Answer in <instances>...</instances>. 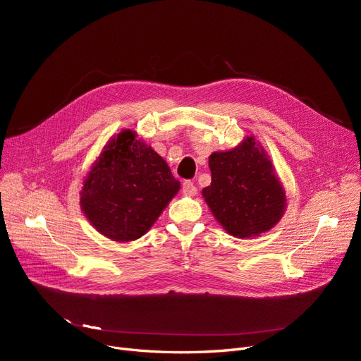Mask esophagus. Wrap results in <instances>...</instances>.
<instances>
[{"label":"esophagus","instance_id":"esophagus-1","mask_svg":"<svg viewBox=\"0 0 361 361\" xmlns=\"http://www.w3.org/2000/svg\"><path fill=\"white\" fill-rule=\"evenodd\" d=\"M181 192H183L184 196H196L197 188L192 181H184L183 187H181Z\"/></svg>","mask_w":361,"mask_h":361}]
</instances>
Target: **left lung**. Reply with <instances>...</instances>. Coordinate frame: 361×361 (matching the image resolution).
<instances>
[{"label":"left lung","mask_w":361,"mask_h":361,"mask_svg":"<svg viewBox=\"0 0 361 361\" xmlns=\"http://www.w3.org/2000/svg\"><path fill=\"white\" fill-rule=\"evenodd\" d=\"M211 185L202 196L222 228L237 238L272 230L287 207V196L263 146L244 137L231 150L209 157Z\"/></svg>","instance_id":"left-lung-1"}]
</instances>
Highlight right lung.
Listing matches in <instances>:
<instances>
[{
	"label": "right lung",
	"instance_id": "right-lung-1",
	"mask_svg": "<svg viewBox=\"0 0 361 361\" xmlns=\"http://www.w3.org/2000/svg\"><path fill=\"white\" fill-rule=\"evenodd\" d=\"M180 190L166 162L137 133L121 130L104 146L80 190V207L94 230L112 241L145 235Z\"/></svg>",
	"mask_w": 361,
	"mask_h": 361
}]
</instances>
